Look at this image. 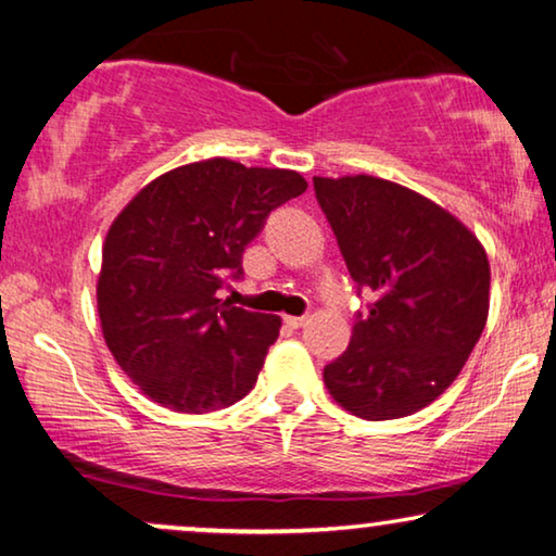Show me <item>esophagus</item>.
<instances>
[{
  "instance_id": "obj_1",
  "label": "esophagus",
  "mask_w": 556,
  "mask_h": 556,
  "mask_svg": "<svg viewBox=\"0 0 556 556\" xmlns=\"http://www.w3.org/2000/svg\"><path fill=\"white\" fill-rule=\"evenodd\" d=\"M286 326H291V329H301V326L308 324V316H283Z\"/></svg>"
}]
</instances>
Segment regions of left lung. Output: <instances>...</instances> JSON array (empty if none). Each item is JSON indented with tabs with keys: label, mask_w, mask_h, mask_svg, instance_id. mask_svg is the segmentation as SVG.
<instances>
[{
	"label": "left lung",
	"mask_w": 556,
	"mask_h": 556,
	"mask_svg": "<svg viewBox=\"0 0 556 556\" xmlns=\"http://www.w3.org/2000/svg\"><path fill=\"white\" fill-rule=\"evenodd\" d=\"M314 192L356 293L371 295L324 382L364 420L413 415L453 384L481 339L485 250L451 212L394 181L314 177Z\"/></svg>",
	"instance_id": "1"
}]
</instances>
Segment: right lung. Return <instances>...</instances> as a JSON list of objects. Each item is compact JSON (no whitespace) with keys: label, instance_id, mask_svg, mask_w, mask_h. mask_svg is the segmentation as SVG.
<instances>
[{"label":"right lung","instance_id":"add662e5","mask_svg":"<svg viewBox=\"0 0 556 556\" xmlns=\"http://www.w3.org/2000/svg\"><path fill=\"white\" fill-rule=\"evenodd\" d=\"M299 172L210 159L143 187L105 235L98 316L118 367L177 413L245 397L280 318L219 299L273 210L306 192Z\"/></svg>","mask_w":556,"mask_h":556}]
</instances>
